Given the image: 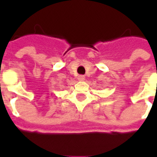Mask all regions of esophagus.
I'll return each mask as SVG.
<instances>
[{"instance_id":"esophagus-1","label":"esophagus","mask_w":157,"mask_h":157,"mask_svg":"<svg viewBox=\"0 0 157 157\" xmlns=\"http://www.w3.org/2000/svg\"><path fill=\"white\" fill-rule=\"evenodd\" d=\"M77 79H78V81H84L85 80V76H82V75H80V76H78Z\"/></svg>"}]
</instances>
